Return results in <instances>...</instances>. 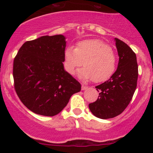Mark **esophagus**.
<instances>
[{
    "instance_id": "obj_1",
    "label": "esophagus",
    "mask_w": 153,
    "mask_h": 153,
    "mask_svg": "<svg viewBox=\"0 0 153 153\" xmlns=\"http://www.w3.org/2000/svg\"><path fill=\"white\" fill-rule=\"evenodd\" d=\"M87 88H88V86L84 85V84H82V85H81V89H82V90H85V89H87Z\"/></svg>"
}]
</instances>
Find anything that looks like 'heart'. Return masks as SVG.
I'll use <instances>...</instances> for the list:
<instances>
[{
  "instance_id": "1",
  "label": "heart",
  "mask_w": 153,
  "mask_h": 153,
  "mask_svg": "<svg viewBox=\"0 0 153 153\" xmlns=\"http://www.w3.org/2000/svg\"><path fill=\"white\" fill-rule=\"evenodd\" d=\"M83 62L84 67L78 72V77L100 83L113 75L117 58L110 46L105 42L98 39H88L78 42L75 48H67L64 53V67L70 75H74Z\"/></svg>"
}]
</instances>
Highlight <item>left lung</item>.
<instances>
[{
  "instance_id": "1",
  "label": "left lung",
  "mask_w": 153,
  "mask_h": 153,
  "mask_svg": "<svg viewBox=\"0 0 153 153\" xmlns=\"http://www.w3.org/2000/svg\"><path fill=\"white\" fill-rule=\"evenodd\" d=\"M119 61L118 68L108 81L95 86L100 92L97 101L89 104L95 116L101 119L120 115L132 100L138 81L136 55L124 41L115 38Z\"/></svg>"
}]
</instances>
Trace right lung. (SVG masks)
<instances>
[{"label":"right lung","mask_w":153,"mask_h":153,"mask_svg":"<svg viewBox=\"0 0 153 153\" xmlns=\"http://www.w3.org/2000/svg\"><path fill=\"white\" fill-rule=\"evenodd\" d=\"M66 43L62 35L42 36L24 43L14 59L15 92L38 115H57L81 91V84L64 69Z\"/></svg>","instance_id":"right-lung-1"}]
</instances>
